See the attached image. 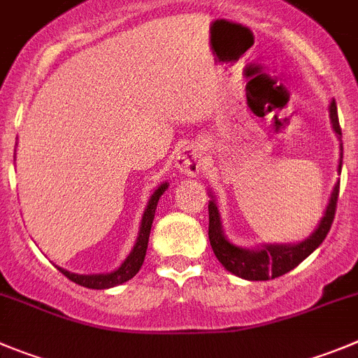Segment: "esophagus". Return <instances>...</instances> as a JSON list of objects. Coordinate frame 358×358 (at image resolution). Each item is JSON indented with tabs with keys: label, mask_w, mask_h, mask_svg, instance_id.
Instances as JSON below:
<instances>
[{
	"label": "esophagus",
	"mask_w": 358,
	"mask_h": 358,
	"mask_svg": "<svg viewBox=\"0 0 358 358\" xmlns=\"http://www.w3.org/2000/svg\"><path fill=\"white\" fill-rule=\"evenodd\" d=\"M208 165V154L201 145H188L176 156V169L185 176H199Z\"/></svg>",
	"instance_id": "34e87169"
}]
</instances>
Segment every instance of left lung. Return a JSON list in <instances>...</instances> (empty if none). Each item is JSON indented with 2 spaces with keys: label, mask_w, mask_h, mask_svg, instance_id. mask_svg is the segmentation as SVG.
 I'll list each match as a JSON object with an SVG mask.
<instances>
[{
  "label": "left lung",
  "mask_w": 358,
  "mask_h": 358,
  "mask_svg": "<svg viewBox=\"0 0 358 358\" xmlns=\"http://www.w3.org/2000/svg\"><path fill=\"white\" fill-rule=\"evenodd\" d=\"M330 120L332 127L336 131L337 138L341 142V157H339V172L343 166V133H341L339 117H337L336 101L330 103ZM337 199H339V182L334 186V192L330 195V202L327 206L323 218L316 231L303 239L301 243L296 245H262V247L248 250V248L236 247L225 238L222 222H220V213L216 208L215 199L209 201V241L211 248L227 271H231L236 277H241L245 280H270L277 278L280 275L287 273L293 268H296L303 259L309 257L317 247L324 241L332 227L334 216H336Z\"/></svg>",
  "instance_id": "1"
}]
</instances>
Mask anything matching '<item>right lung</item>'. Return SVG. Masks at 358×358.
<instances>
[{"instance_id":"1","label":"right lung","mask_w":358,"mask_h":358,"mask_svg":"<svg viewBox=\"0 0 358 358\" xmlns=\"http://www.w3.org/2000/svg\"><path fill=\"white\" fill-rule=\"evenodd\" d=\"M166 188H169V182H163V185L157 186L156 192L152 193L149 204H147L145 208V213H143L142 216V225H140V232H138V238H136V243H134L133 250H131V254L127 255L126 261H124L117 270L111 271V273H101V275H78L57 266L58 270H60L69 280L76 282V284H80V286L83 287H88V289H108V287L120 286V284L127 282L129 278H133L134 275L138 273V270L143 264V259H145L147 243H149V234H150V227H152V220H154V213H156L157 201H159V196L166 192Z\"/></svg>"}]
</instances>
